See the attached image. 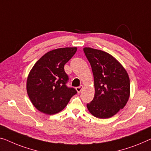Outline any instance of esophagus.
<instances>
[{
  "label": "esophagus",
  "instance_id": "esophagus-1",
  "mask_svg": "<svg viewBox=\"0 0 151 151\" xmlns=\"http://www.w3.org/2000/svg\"><path fill=\"white\" fill-rule=\"evenodd\" d=\"M82 89H83V85H81V86H79V87H76V90L78 93H80V92L81 91Z\"/></svg>",
  "mask_w": 151,
  "mask_h": 151
}]
</instances>
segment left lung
I'll return each mask as SVG.
<instances>
[{
    "mask_svg": "<svg viewBox=\"0 0 151 151\" xmlns=\"http://www.w3.org/2000/svg\"><path fill=\"white\" fill-rule=\"evenodd\" d=\"M91 64L94 78L95 95L87 104L94 116L107 119L123 109L130 95L129 78L125 69L113 56L105 51L83 48Z\"/></svg>",
    "mask_w": 151,
    "mask_h": 151,
    "instance_id": "obj_1",
    "label": "left lung"
}]
</instances>
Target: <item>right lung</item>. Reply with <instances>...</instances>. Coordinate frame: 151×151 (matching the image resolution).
Returning <instances> with one entry per match:
<instances>
[{
    "label": "right lung",
    "mask_w": 151,
    "mask_h": 151,
    "mask_svg": "<svg viewBox=\"0 0 151 151\" xmlns=\"http://www.w3.org/2000/svg\"><path fill=\"white\" fill-rule=\"evenodd\" d=\"M76 50V47L54 49L34 65L27 78L26 89L31 102L39 111L47 114L58 113L77 93L73 87H67L68 76L64 71V65Z\"/></svg>",
    "instance_id": "obj_1"
}]
</instances>
